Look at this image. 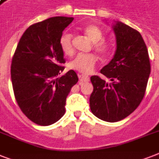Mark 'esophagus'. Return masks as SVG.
Masks as SVG:
<instances>
[{"label":"esophagus","instance_id":"esophagus-1","mask_svg":"<svg viewBox=\"0 0 159 159\" xmlns=\"http://www.w3.org/2000/svg\"><path fill=\"white\" fill-rule=\"evenodd\" d=\"M78 77H79L80 81H82V82H89L90 78L88 76H86V75L83 74H78Z\"/></svg>","mask_w":159,"mask_h":159}]
</instances>
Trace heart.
<instances>
[{
	"instance_id": "obj_1",
	"label": "heart",
	"mask_w": 159,
	"mask_h": 159,
	"mask_svg": "<svg viewBox=\"0 0 159 159\" xmlns=\"http://www.w3.org/2000/svg\"><path fill=\"white\" fill-rule=\"evenodd\" d=\"M85 34L93 43V48L102 54H106L110 50L111 46L107 41L104 40V33L99 26L89 25L84 28ZM60 48L66 55H72L73 53L72 36L71 34H63L59 39ZM97 62V57L92 53L88 54H78L69 63V67L78 72L89 74L93 71Z\"/></svg>"
}]
</instances>
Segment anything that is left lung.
Returning <instances> with one entry per match:
<instances>
[{
  "instance_id": "obj_1",
  "label": "left lung",
  "mask_w": 159,
  "mask_h": 159,
  "mask_svg": "<svg viewBox=\"0 0 159 159\" xmlns=\"http://www.w3.org/2000/svg\"><path fill=\"white\" fill-rule=\"evenodd\" d=\"M116 50L101 73L91 77L93 92L90 107L94 116L107 122H116L129 116L140 104L150 74V62L140 33L120 21L112 25Z\"/></svg>"
}]
</instances>
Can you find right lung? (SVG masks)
<instances>
[{"label": "right lung", "mask_w": 159, "mask_h": 159, "mask_svg": "<svg viewBox=\"0 0 159 159\" xmlns=\"http://www.w3.org/2000/svg\"><path fill=\"white\" fill-rule=\"evenodd\" d=\"M72 17L56 16L29 27L19 41L12 58L11 82L16 102L34 123L50 125L62 118L71 88L78 81L64 67L59 39Z\"/></svg>", "instance_id": "add662e5"}]
</instances>
